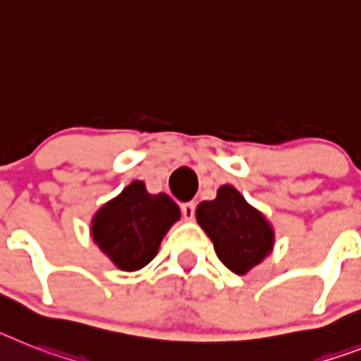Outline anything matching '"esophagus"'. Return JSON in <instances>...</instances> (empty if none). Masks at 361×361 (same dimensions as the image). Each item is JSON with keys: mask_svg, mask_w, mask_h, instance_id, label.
Masks as SVG:
<instances>
[{"mask_svg": "<svg viewBox=\"0 0 361 361\" xmlns=\"http://www.w3.org/2000/svg\"><path fill=\"white\" fill-rule=\"evenodd\" d=\"M195 211H196L195 202H187V204L181 205V214L185 216V220H192V218H195Z\"/></svg>", "mask_w": 361, "mask_h": 361, "instance_id": "34e87169", "label": "esophagus"}]
</instances>
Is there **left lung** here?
<instances>
[{"label":"left lung","mask_w":361,"mask_h":361,"mask_svg":"<svg viewBox=\"0 0 361 361\" xmlns=\"http://www.w3.org/2000/svg\"><path fill=\"white\" fill-rule=\"evenodd\" d=\"M196 220L213 242L218 259L244 275L274 250V229L235 187L222 185L216 198L196 207Z\"/></svg>","instance_id":"8db88e82"}]
</instances>
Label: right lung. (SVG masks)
Instances as JSON below:
<instances>
[{
    "instance_id": "obj_1",
    "label": "right lung",
    "mask_w": 361,
    "mask_h": 361,
    "mask_svg": "<svg viewBox=\"0 0 361 361\" xmlns=\"http://www.w3.org/2000/svg\"><path fill=\"white\" fill-rule=\"evenodd\" d=\"M180 207L165 192L150 195L143 181H132L102 205L92 220V237L102 253L123 271L141 269L156 257Z\"/></svg>"
}]
</instances>
